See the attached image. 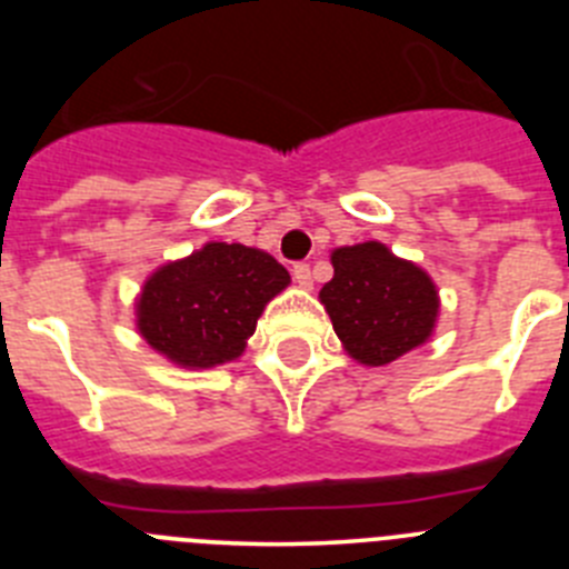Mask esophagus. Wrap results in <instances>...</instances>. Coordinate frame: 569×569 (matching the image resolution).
<instances>
[{"mask_svg": "<svg viewBox=\"0 0 569 569\" xmlns=\"http://www.w3.org/2000/svg\"><path fill=\"white\" fill-rule=\"evenodd\" d=\"M293 281H296V284H299V288H305V290L313 288V276H310L308 264H293Z\"/></svg>", "mask_w": 569, "mask_h": 569, "instance_id": "obj_1", "label": "esophagus"}]
</instances>
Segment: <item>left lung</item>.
Instances as JSON below:
<instances>
[{
	"label": "left lung",
	"mask_w": 569,
	"mask_h": 569,
	"mask_svg": "<svg viewBox=\"0 0 569 569\" xmlns=\"http://www.w3.org/2000/svg\"><path fill=\"white\" fill-rule=\"evenodd\" d=\"M333 279L319 299L345 353L365 367H385L430 341L439 321V290L416 261L381 241L345 244L330 253Z\"/></svg>",
	"instance_id": "8db88e82"
}]
</instances>
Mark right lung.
Listing matches in <instances>:
<instances>
[{
  "instance_id": "obj_1",
  "label": "right lung",
  "mask_w": 569,
  "mask_h": 569,
  "mask_svg": "<svg viewBox=\"0 0 569 569\" xmlns=\"http://www.w3.org/2000/svg\"><path fill=\"white\" fill-rule=\"evenodd\" d=\"M288 284V270L264 250L208 241L144 279L136 330L170 365L210 370L244 353L268 301Z\"/></svg>"
}]
</instances>
